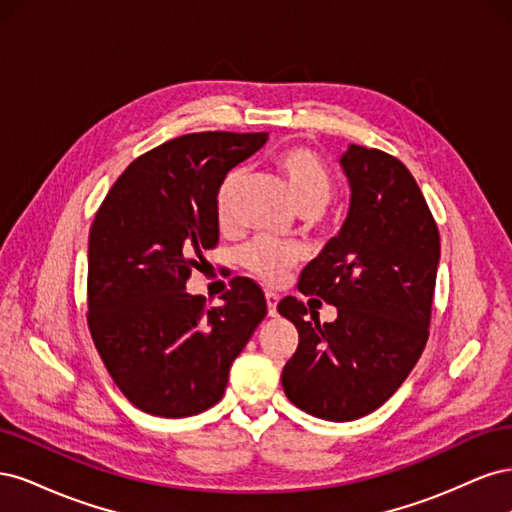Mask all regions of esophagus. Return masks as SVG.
<instances>
[{
    "label": "esophagus",
    "instance_id": "obj_1",
    "mask_svg": "<svg viewBox=\"0 0 512 512\" xmlns=\"http://www.w3.org/2000/svg\"><path fill=\"white\" fill-rule=\"evenodd\" d=\"M265 299H267V312L271 318L277 316V303H280V297H277L275 292H265Z\"/></svg>",
    "mask_w": 512,
    "mask_h": 512
}]
</instances>
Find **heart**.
Listing matches in <instances>:
<instances>
[{"mask_svg":"<svg viewBox=\"0 0 512 512\" xmlns=\"http://www.w3.org/2000/svg\"><path fill=\"white\" fill-rule=\"evenodd\" d=\"M273 164L286 179L290 196L299 211H312L318 215L329 207L335 194V181L329 168L322 164L314 151L305 147H288L275 153ZM239 179V170H230L215 192V218L222 226H230L232 222V194L237 190ZM301 258L303 250L299 245L271 237H258L239 252L241 265L267 284L284 280L288 269L297 265Z\"/></svg>","mask_w":512,"mask_h":512,"instance_id":"heart-1","label":"heart"}]
</instances>
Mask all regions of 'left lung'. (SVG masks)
I'll return each instance as SVG.
<instances>
[{
	"mask_svg": "<svg viewBox=\"0 0 512 512\" xmlns=\"http://www.w3.org/2000/svg\"><path fill=\"white\" fill-rule=\"evenodd\" d=\"M350 183L348 218L303 269L299 290L337 307L307 318L286 297L277 312L299 331L284 365L286 397L324 421L378 410L408 378L429 337L440 235L410 170L380 149L348 145L339 158Z\"/></svg>",
	"mask_w": 512,
	"mask_h": 512,
	"instance_id": "8db88e82",
	"label": "left lung"
}]
</instances>
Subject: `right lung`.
<instances>
[{
	"instance_id": "add662e5",
	"label": "right lung",
	"mask_w": 512,
	"mask_h": 512,
	"mask_svg": "<svg viewBox=\"0 0 512 512\" xmlns=\"http://www.w3.org/2000/svg\"><path fill=\"white\" fill-rule=\"evenodd\" d=\"M267 138H173L123 170L91 224L89 331L119 391L147 414L183 418L218 404L232 361L267 316L265 294L247 277L211 309L185 290L220 239L218 185Z\"/></svg>"
}]
</instances>
